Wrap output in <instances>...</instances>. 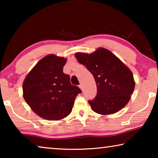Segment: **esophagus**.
Wrapping results in <instances>:
<instances>
[{
    "label": "esophagus",
    "mask_w": 158,
    "mask_h": 158,
    "mask_svg": "<svg viewBox=\"0 0 158 158\" xmlns=\"http://www.w3.org/2000/svg\"><path fill=\"white\" fill-rule=\"evenodd\" d=\"M79 88H80V89H81V90H82V91H83V90H84V85H83L82 84H81L79 85Z\"/></svg>",
    "instance_id": "obj_1"
}]
</instances>
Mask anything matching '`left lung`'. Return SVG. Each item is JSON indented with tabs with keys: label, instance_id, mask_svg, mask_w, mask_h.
Instances as JSON below:
<instances>
[{
	"label": "left lung",
	"instance_id": "8db88e82",
	"mask_svg": "<svg viewBox=\"0 0 158 158\" xmlns=\"http://www.w3.org/2000/svg\"><path fill=\"white\" fill-rule=\"evenodd\" d=\"M75 58L94 77L97 95L89 103L95 113H116L127 105L135 81L132 71L110 51L100 47L91 53L77 52Z\"/></svg>",
	"mask_w": 158,
	"mask_h": 158
}]
</instances>
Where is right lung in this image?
<instances>
[{
    "label": "right lung",
    "mask_w": 158,
    "mask_h": 158,
    "mask_svg": "<svg viewBox=\"0 0 158 158\" xmlns=\"http://www.w3.org/2000/svg\"><path fill=\"white\" fill-rule=\"evenodd\" d=\"M67 59L54 54L39 60L23 83V96L37 116L49 121H58L68 116L81 89L70 83L63 73Z\"/></svg>",
    "instance_id": "add662e5"
}]
</instances>
